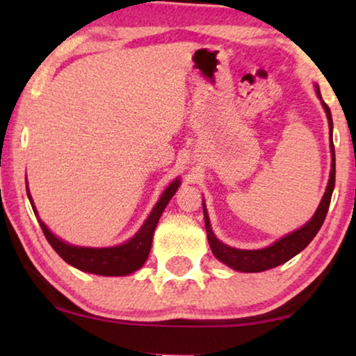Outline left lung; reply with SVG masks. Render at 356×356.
<instances>
[{"mask_svg":"<svg viewBox=\"0 0 356 356\" xmlns=\"http://www.w3.org/2000/svg\"><path fill=\"white\" fill-rule=\"evenodd\" d=\"M314 90H316V95H318V99L321 100V105H323V108L325 111V116H327L329 134H330V159L332 160H330L329 181H327V188H325L324 196L321 199L314 216L311 217L303 227H300L298 230L289 233V235L282 236L280 240L274 241L267 248H262V250H238V248H232L225 245V243H222L216 236V233L212 232L211 220H209V213L206 209V202H204L202 199L204 222H206L209 246H211L213 256H216L220 262H223L225 266L232 267L233 270L262 272V270H269L272 267L284 264V262L290 261L291 257H295L298 252L303 251L305 248L309 245L311 240L316 236V233L319 232V228L323 227L324 218L327 216L330 197H332V191L335 186V150H334V143H332L334 124H332V115H330L329 106L324 104L323 97H321L319 86H314Z\"/></svg>","mask_w":356,"mask_h":356,"instance_id":"8db88e82","label":"left lung"}]
</instances>
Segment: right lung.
I'll return each instance as SVG.
<instances>
[{
    "label": "right lung",
    "instance_id": "obj_1",
    "mask_svg": "<svg viewBox=\"0 0 356 356\" xmlns=\"http://www.w3.org/2000/svg\"><path fill=\"white\" fill-rule=\"evenodd\" d=\"M181 179L175 178L172 183L168 184L167 189L162 193V196L155 204L152 212L149 213V217L145 218L143 227L139 228V232L136 233L133 238H129L128 241L121 243V245L110 246V248H90V246H76L70 245V243L63 241L61 238H58L45 223L42 222V218L38 217V212L35 206H33L32 196L29 193L27 188V196L29 201L32 204L33 213H35L38 223H40L43 235L50 243L53 250H55L63 261H66L67 264L76 267L82 272H89V274L95 275H105V277H121V275H129L133 272L139 270L144 266V262L147 261L150 246H152V238L155 227L160 220L165 207L170 202V199L175 196V193L178 191Z\"/></svg>",
    "mask_w": 356,
    "mask_h": 356
}]
</instances>
